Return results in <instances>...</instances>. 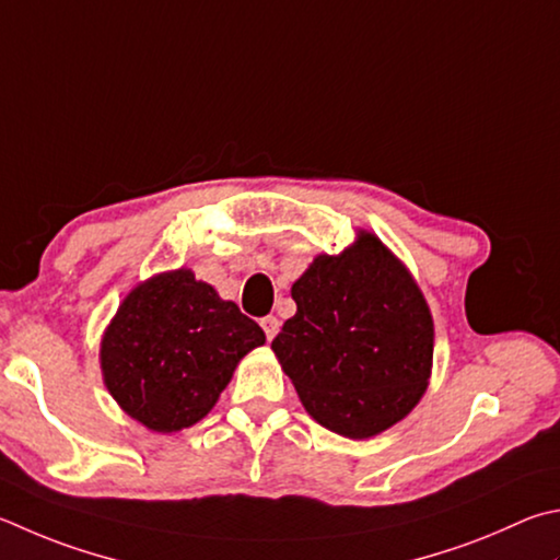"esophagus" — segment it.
Instances as JSON below:
<instances>
[{"label": "esophagus", "instance_id": "1", "mask_svg": "<svg viewBox=\"0 0 560 560\" xmlns=\"http://www.w3.org/2000/svg\"><path fill=\"white\" fill-rule=\"evenodd\" d=\"M279 318L277 315H267V318H261V328L267 332V340H273V335L279 332Z\"/></svg>", "mask_w": 560, "mask_h": 560}]
</instances>
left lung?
Wrapping results in <instances>:
<instances>
[{"instance_id":"1","label":"left lung","mask_w":560,"mask_h":560,"mask_svg":"<svg viewBox=\"0 0 560 560\" xmlns=\"http://www.w3.org/2000/svg\"><path fill=\"white\" fill-rule=\"evenodd\" d=\"M296 315L271 350L301 404L345 439L401 421L429 386L433 318L409 269L372 232L318 254L291 287Z\"/></svg>"}]
</instances>
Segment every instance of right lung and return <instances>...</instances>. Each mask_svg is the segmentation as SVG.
I'll return each instance as SVG.
<instances>
[{"instance_id": "right-lung-1", "label": "right lung", "mask_w": 560, "mask_h": 560, "mask_svg": "<svg viewBox=\"0 0 560 560\" xmlns=\"http://www.w3.org/2000/svg\"><path fill=\"white\" fill-rule=\"evenodd\" d=\"M264 330L190 269L156 273L127 293L100 345L107 392L156 433L198 423L218 404Z\"/></svg>"}]
</instances>
